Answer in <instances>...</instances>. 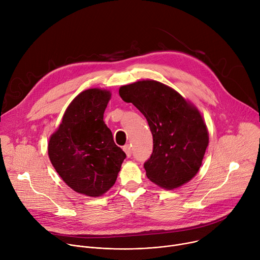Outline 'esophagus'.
Returning <instances> with one entry per match:
<instances>
[{"label": "esophagus", "instance_id": "34e87169", "mask_svg": "<svg viewBox=\"0 0 260 260\" xmlns=\"http://www.w3.org/2000/svg\"><path fill=\"white\" fill-rule=\"evenodd\" d=\"M123 150H124V152L126 153L127 157H131V156H132V148H131V146H129L128 144H126V145L123 146Z\"/></svg>", "mask_w": 260, "mask_h": 260}]
</instances>
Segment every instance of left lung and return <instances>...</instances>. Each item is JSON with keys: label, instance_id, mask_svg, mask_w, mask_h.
Returning a JSON list of instances; mask_svg holds the SVG:
<instances>
[{"label": "left lung", "instance_id": "left-lung-1", "mask_svg": "<svg viewBox=\"0 0 260 260\" xmlns=\"http://www.w3.org/2000/svg\"><path fill=\"white\" fill-rule=\"evenodd\" d=\"M119 95L138 108L149 124L153 151L144 164L148 179L166 189L191 180L209 143L199 110L173 88L154 80L121 86Z\"/></svg>", "mask_w": 260, "mask_h": 260}]
</instances>
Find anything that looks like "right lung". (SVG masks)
I'll list each match as a JSON object with an SVG mask.
<instances>
[{
  "mask_svg": "<svg viewBox=\"0 0 260 260\" xmlns=\"http://www.w3.org/2000/svg\"><path fill=\"white\" fill-rule=\"evenodd\" d=\"M110 96L99 88L78 94L48 144L50 161L64 183L88 197H100L113 186L126 157L103 120Z\"/></svg>",
  "mask_w": 260,
  "mask_h": 260,
  "instance_id": "1",
  "label": "right lung"
}]
</instances>
